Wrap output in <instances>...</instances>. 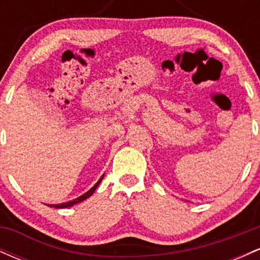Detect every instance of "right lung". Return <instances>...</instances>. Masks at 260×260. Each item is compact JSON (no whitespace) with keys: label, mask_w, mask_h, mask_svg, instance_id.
<instances>
[{"label":"right lung","mask_w":260,"mask_h":260,"mask_svg":"<svg viewBox=\"0 0 260 260\" xmlns=\"http://www.w3.org/2000/svg\"><path fill=\"white\" fill-rule=\"evenodd\" d=\"M103 177H104V176H101V178H100L99 181L96 182V183H95V186H94V187H91L90 189L88 190V192L84 193V194H83V196L78 197V198L73 199V201H70V202H67V203H62V204H57V205H53V204H51V205H49V207H53V208H56V209L68 208V207H72V205H74V204H77V203H80V202L85 201L86 198H89V197H90V196L92 194V193L95 192V189H96V187L99 186V184H100V182H101V180H103Z\"/></svg>","instance_id":"1"}]
</instances>
